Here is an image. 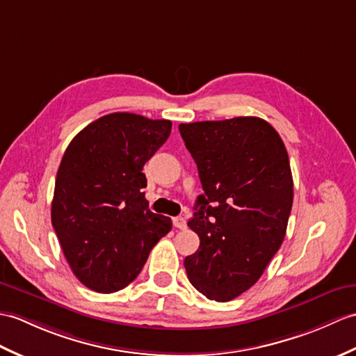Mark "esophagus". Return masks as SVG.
Masks as SVG:
<instances>
[{"mask_svg":"<svg viewBox=\"0 0 356 356\" xmlns=\"http://www.w3.org/2000/svg\"><path fill=\"white\" fill-rule=\"evenodd\" d=\"M172 222H175V227H177V229H185L186 227V220L184 217L172 218Z\"/></svg>","mask_w":356,"mask_h":356,"instance_id":"34e87169","label":"esophagus"}]
</instances>
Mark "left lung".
Returning <instances> with one entry per match:
<instances>
[{"label":"left lung","instance_id":"1","mask_svg":"<svg viewBox=\"0 0 356 356\" xmlns=\"http://www.w3.org/2000/svg\"><path fill=\"white\" fill-rule=\"evenodd\" d=\"M179 130L204 191L188 221L200 247L184 266L197 291L229 302L258 282L284 241L293 206L286 148L258 117L180 124Z\"/></svg>","mask_w":356,"mask_h":356}]
</instances>
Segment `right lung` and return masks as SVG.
<instances>
[{
	"label": "right lung",
	"mask_w": 356,
	"mask_h": 356,
	"mask_svg": "<svg viewBox=\"0 0 356 356\" xmlns=\"http://www.w3.org/2000/svg\"><path fill=\"white\" fill-rule=\"evenodd\" d=\"M171 121L115 112L74 136L57 170L51 222L74 275L97 293L135 280L171 218L148 209L145 162Z\"/></svg>",
	"instance_id": "1"
}]
</instances>
